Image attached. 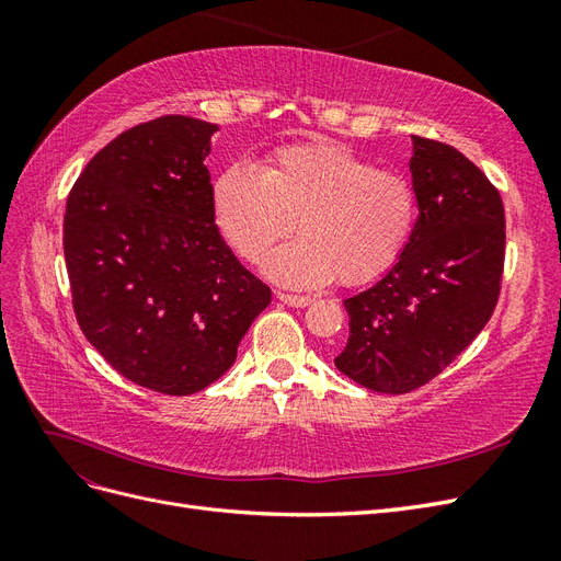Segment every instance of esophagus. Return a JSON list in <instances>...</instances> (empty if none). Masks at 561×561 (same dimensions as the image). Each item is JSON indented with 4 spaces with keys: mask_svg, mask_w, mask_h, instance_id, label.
I'll return each instance as SVG.
<instances>
[{
    "mask_svg": "<svg viewBox=\"0 0 561 561\" xmlns=\"http://www.w3.org/2000/svg\"><path fill=\"white\" fill-rule=\"evenodd\" d=\"M276 297L287 304V307H295V309H304L309 307V304L313 301L311 297H304V295H287V293H276Z\"/></svg>",
    "mask_w": 561,
    "mask_h": 561,
    "instance_id": "1",
    "label": "esophagus"
}]
</instances>
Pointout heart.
I'll use <instances>...</instances> for the list:
<instances>
[{"mask_svg": "<svg viewBox=\"0 0 561 561\" xmlns=\"http://www.w3.org/2000/svg\"><path fill=\"white\" fill-rule=\"evenodd\" d=\"M217 227L245 260L290 233L264 260L280 285H355L396 262L416 222V194L402 173L381 171L336 142L285 145L268 165L239 161L213 182Z\"/></svg>", "mask_w": 561, "mask_h": 561, "instance_id": "1", "label": "heart"}]
</instances>
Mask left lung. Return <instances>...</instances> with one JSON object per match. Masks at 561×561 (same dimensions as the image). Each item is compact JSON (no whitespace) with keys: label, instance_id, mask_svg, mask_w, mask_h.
<instances>
[{"label":"left lung","instance_id":"left-lung-1","mask_svg":"<svg viewBox=\"0 0 561 561\" xmlns=\"http://www.w3.org/2000/svg\"><path fill=\"white\" fill-rule=\"evenodd\" d=\"M419 219L396 264L344 301L348 342L334 365L377 393H410L466 351L496 309L505 213L461 151L412 135Z\"/></svg>","mask_w":561,"mask_h":561}]
</instances>
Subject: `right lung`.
Here are the masks:
<instances>
[{"label": "right lung", "instance_id": "1", "mask_svg": "<svg viewBox=\"0 0 561 561\" xmlns=\"http://www.w3.org/2000/svg\"><path fill=\"white\" fill-rule=\"evenodd\" d=\"M215 124L161 116L114 138L65 208V264L81 332L128 381L192 396L233 365L271 290L213 215Z\"/></svg>", "mask_w": 561, "mask_h": 561}]
</instances>
